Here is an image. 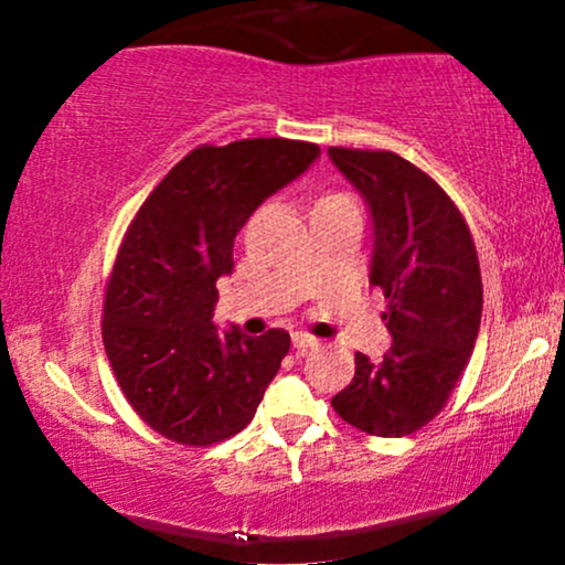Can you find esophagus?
Masks as SVG:
<instances>
[{
    "mask_svg": "<svg viewBox=\"0 0 565 565\" xmlns=\"http://www.w3.org/2000/svg\"><path fill=\"white\" fill-rule=\"evenodd\" d=\"M291 345H295L297 353H305V350L319 345V340H316V337H310V334L297 332V334H291Z\"/></svg>",
    "mask_w": 565,
    "mask_h": 565,
    "instance_id": "obj_1",
    "label": "esophagus"
}]
</instances>
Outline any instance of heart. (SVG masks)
Instances as JSON below:
<instances>
[{"label": "heart", "mask_w": 565, "mask_h": 565, "mask_svg": "<svg viewBox=\"0 0 565 565\" xmlns=\"http://www.w3.org/2000/svg\"><path fill=\"white\" fill-rule=\"evenodd\" d=\"M332 199H342V193H329V196H323L319 201H332Z\"/></svg>", "instance_id": "obj_1"}]
</instances>
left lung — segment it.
Here are the masks:
<instances>
[{
  "label": "left lung",
  "mask_w": 565,
  "mask_h": 565,
  "mask_svg": "<svg viewBox=\"0 0 565 565\" xmlns=\"http://www.w3.org/2000/svg\"><path fill=\"white\" fill-rule=\"evenodd\" d=\"M364 193L374 220L369 281L382 289L393 334L382 361L355 353V374L332 398L348 425L380 438L425 427L451 398L478 340L481 265L462 212L430 174L393 151L329 148Z\"/></svg>",
  "instance_id": "left-lung-1"
}]
</instances>
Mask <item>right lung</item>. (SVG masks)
<instances>
[{
	"label": "right lung",
	"mask_w": 565,
	"mask_h": 565,
	"mask_svg": "<svg viewBox=\"0 0 565 565\" xmlns=\"http://www.w3.org/2000/svg\"><path fill=\"white\" fill-rule=\"evenodd\" d=\"M319 146L249 138L193 148L153 188L121 238L103 297V345L135 414L180 446H212L255 417L289 334L217 332V278L233 238Z\"/></svg>",
	"instance_id": "right-lung-1"
}]
</instances>
